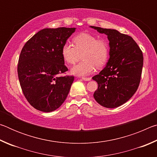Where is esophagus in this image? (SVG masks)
<instances>
[{"label":"esophagus","instance_id":"34e87169","mask_svg":"<svg viewBox=\"0 0 157 157\" xmlns=\"http://www.w3.org/2000/svg\"><path fill=\"white\" fill-rule=\"evenodd\" d=\"M82 79L84 81H90L91 79V78H82Z\"/></svg>","mask_w":157,"mask_h":157}]
</instances>
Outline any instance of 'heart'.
Here are the masks:
<instances>
[{
  "label": "heart",
  "mask_w": 157,
  "mask_h": 157,
  "mask_svg": "<svg viewBox=\"0 0 157 157\" xmlns=\"http://www.w3.org/2000/svg\"><path fill=\"white\" fill-rule=\"evenodd\" d=\"M73 44L66 42L62 48V55L66 62L74 64L79 59L82 61L71 68L73 74L86 76L95 70V66L101 68L109 57L110 48L107 40L98 39L89 33H79L73 37Z\"/></svg>",
  "instance_id": "b5f03b06"
}]
</instances>
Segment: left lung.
<instances>
[{"instance_id": "obj_1", "label": "left lung", "mask_w": 157, "mask_h": 157, "mask_svg": "<svg viewBox=\"0 0 157 157\" xmlns=\"http://www.w3.org/2000/svg\"><path fill=\"white\" fill-rule=\"evenodd\" d=\"M105 34L109 41L107 66L92 79L97 82L94 97L107 108H116L128 101L137 91L141 78L143 56L132 37L116 30L91 26Z\"/></svg>"}]
</instances>
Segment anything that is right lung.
<instances>
[{
	"mask_svg": "<svg viewBox=\"0 0 157 157\" xmlns=\"http://www.w3.org/2000/svg\"><path fill=\"white\" fill-rule=\"evenodd\" d=\"M75 28H45L26 42L18 63L23 95L36 109L50 112L64 102L74 76H60L68 68L62 55L63 44Z\"/></svg>",
	"mask_w": 157,
	"mask_h": 157,
	"instance_id": "1",
	"label": "right lung"
}]
</instances>
